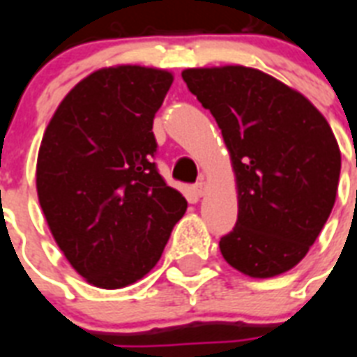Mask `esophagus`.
I'll list each match as a JSON object with an SVG mask.
<instances>
[{
    "instance_id": "34e87169",
    "label": "esophagus",
    "mask_w": 357,
    "mask_h": 357,
    "mask_svg": "<svg viewBox=\"0 0 357 357\" xmlns=\"http://www.w3.org/2000/svg\"><path fill=\"white\" fill-rule=\"evenodd\" d=\"M195 192L198 196H204L207 192V181H204V178H202L200 181L195 185Z\"/></svg>"
}]
</instances>
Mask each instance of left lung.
<instances>
[{
  "label": "left lung",
  "instance_id": "left-lung-1",
  "mask_svg": "<svg viewBox=\"0 0 357 357\" xmlns=\"http://www.w3.org/2000/svg\"><path fill=\"white\" fill-rule=\"evenodd\" d=\"M181 77L217 120L237 181L229 265L250 278L291 271L310 252L337 196L341 151L330 123L298 91L246 66L187 68Z\"/></svg>",
  "mask_w": 357,
  "mask_h": 357
}]
</instances>
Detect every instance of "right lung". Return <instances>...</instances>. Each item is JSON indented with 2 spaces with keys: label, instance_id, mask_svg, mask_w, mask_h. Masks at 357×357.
Wrapping results in <instances>:
<instances>
[{
  "label": "right lung",
  "instance_id": "add662e5",
  "mask_svg": "<svg viewBox=\"0 0 357 357\" xmlns=\"http://www.w3.org/2000/svg\"><path fill=\"white\" fill-rule=\"evenodd\" d=\"M172 81L137 64L96 70L64 96L42 137V213L70 265L100 289L144 278L187 211L153 162V116Z\"/></svg>",
  "mask_w": 357,
  "mask_h": 357
}]
</instances>
